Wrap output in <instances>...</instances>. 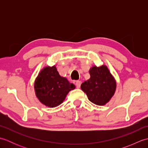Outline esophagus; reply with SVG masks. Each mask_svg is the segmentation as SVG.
Instances as JSON below:
<instances>
[{
  "label": "esophagus",
  "instance_id": "esophagus-1",
  "mask_svg": "<svg viewBox=\"0 0 148 148\" xmlns=\"http://www.w3.org/2000/svg\"><path fill=\"white\" fill-rule=\"evenodd\" d=\"M81 81H77L76 82V85L77 88H79L81 86Z\"/></svg>",
  "mask_w": 148,
  "mask_h": 148
}]
</instances>
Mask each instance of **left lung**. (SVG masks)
<instances>
[{"label":"left lung","instance_id":"obj_1","mask_svg":"<svg viewBox=\"0 0 148 148\" xmlns=\"http://www.w3.org/2000/svg\"><path fill=\"white\" fill-rule=\"evenodd\" d=\"M89 72L90 78L81 84V88L90 101L98 106L105 105L115 92V79L106 65L93 66Z\"/></svg>","mask_w":148,"mask_h":148}]
</instances>
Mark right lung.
<instances>
[{
  "mask_svg": "<svg viewBox=\"0 0 148 148\" xmlns=\"http://www.w3.org/2000/svg\"><path fill=\"white\" fill-rule=\"evenodd\" d=\"M39 101L49 108L59 106L71 90L75 88L65 77L60 76L55 66L46 67L40 72L34 84Z\"/></svg>",
  "mask_w": 148,
  "mask_h": 148,
  "instance_id": "add662e5",
  "label": "right lung"
}]
</instances>
